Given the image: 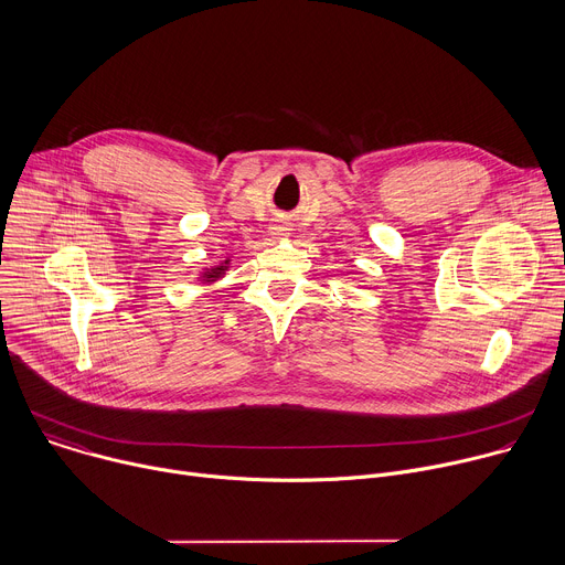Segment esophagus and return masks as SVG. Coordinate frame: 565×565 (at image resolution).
<instances>
[{
    "label": "esophagus",
    "instance_id": "34e87169",
    "mask_svg": "<svg viewBox=\"0 0 565 565\" xmlns=\"http://www.w3.org/2000/svg\"><path fill=\"white\" fill-rule=\"evenodd\" d=\"M277 230V234H284V227H275Z\"/></svg>",
    "mask_w": 565,
    "mask_h": 565
}]
</instances>
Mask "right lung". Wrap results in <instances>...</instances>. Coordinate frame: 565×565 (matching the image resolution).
<instances>
[{
    "label": "right lung",
    "instance_id": "right-lung-1",
    "mask_svg": "<svg viewBox=\"0 0 565 565\" xmlns=\"http://www.w3.org/2000/svg\"><path fill=\"white\" fill-rule=\"evenodd\" d=\"M225 270V264L223 266H218V268H212V270H207L205 275H203V281H214L216 277H221V273Z\"/></svg>",
    "mask_w": 565,
    "mask_h": 565
}]
</instances>
